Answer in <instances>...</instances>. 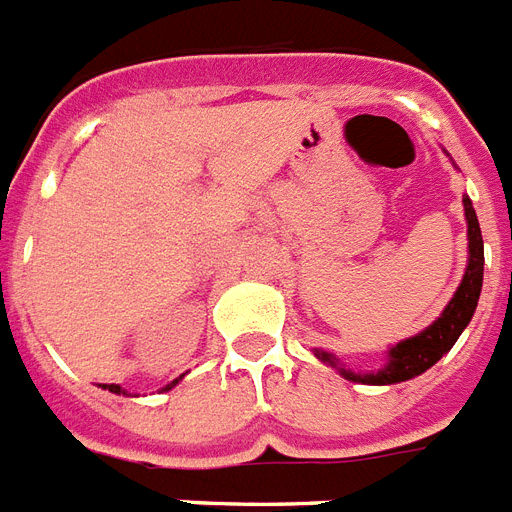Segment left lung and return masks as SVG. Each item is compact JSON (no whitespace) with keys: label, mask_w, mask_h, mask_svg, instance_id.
Masks as SVG:
<instances>
[{"label":"left lung","mask_w":512,"mask_h":512,"mask_svg":"<svg viewBox=\"0 0 512 512\" xmlns=\"http://www.w3.org/2000/svg\"><path fill=\"white\" fill-rule=\"evenodd\" d=\"M463 211H466L468 225V264L466 272H463V280H460L458 290H455V295L445 306V311L429 327L421 329L418 335L405 337V340L395 342L392 348H387V363L377 371L345 369L335 353L314 348V356L319 361L340 371L348 382L398 384L424 374L426 369H432L434 363L453 348L460 332L468 327L471 316H474L481 295V282H484V240H481V227L479 219H476L474 204H471L468 196H463Z\"/></svg>","instance_id":"8db88e82"}]
</instances>
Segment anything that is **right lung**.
I'll return each mask as SVG.
<instances>
[{
    "mask_svg": "<svg viewBox=\"0 0 512 512\" xmlns=\"http://www.w3.org/2000/svg\"><path fill=\"white\" fill-rule=\"evenodd\" d=\"M183 377H185V374H183ZM183 377L172 379V382L167 384V387H164V392H167V390H172V387H175V384L180 382V379H183ZM101 387H104V390H109V392H114V395H128V390H122L120 384H101Z\"/></svg>",
    "mask_w": 512,
    "mask_h": 512,
    "instance_id": "add662e5",
    "label": "right lung"
}]
</instances>
